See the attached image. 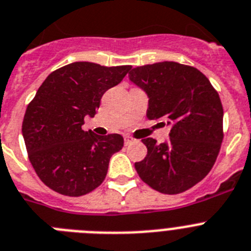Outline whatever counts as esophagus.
Segmentation results:
<instances>
[{"label": "esophagus", "mask_w": 251, "mask_h": 251, "mask_svg": "<svg viewBox=\"0 0 251 251\" xmlns=\"http://www.w3.org/2000/svg\"><path fill=\"white\" fill-rule=\"evenodd\" d=\"M134 141H136V140H134L133 137L124 136V143H126V146H128V145H130V143H133Z\"/></svg>", "instance_id": "esophagus-1"}]
</instances>
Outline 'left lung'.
Here are the masks:
<instances>
[{"mask_svg": "<svg viewBox=\"0 0 251 251\" xmlns=\"http://www.w3.org/2000/svg\"><path fill=\"white\" fill-rule=\"evenodd\" d=\"M129 80L149 96L147 118L171 126L157 145L145 138L147 155L134 168L147 185L164 194L194 187L211 171L224 140V108L216 89L197 68L177 62L136 67Z\"/></svg>", "mask_w": 251, "mask_h": 251, "instance_id": "obj_1", "label": "left lung"}]
</instances>
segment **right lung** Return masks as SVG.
<instances>
[{
    "label": "right lung",
    "instance_id": "obj_1",
    "mask_svg": "<svg viewBox=\"0 0 251 251\" xmlns=\"http://www.w3.org/2000/svg\"><path fill=\"white\" fill-rule=\"evenodd\" d=\"M130 66L105 67L75 62L53 71L27 105L23 136L40 180L54 192L81 197L104 181L110 157L123 147L121 134L85 132L106 90L121 82Z\"/></svg>",
    "mask_w": 251,
    "mask_h": 251
}]
</instances>
